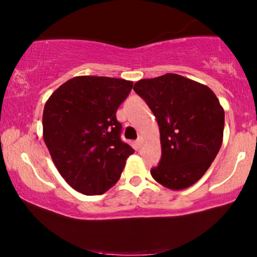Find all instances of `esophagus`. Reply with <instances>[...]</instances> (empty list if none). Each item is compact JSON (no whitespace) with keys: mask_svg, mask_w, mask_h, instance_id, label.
I'll use <instances>...</instances> for the list:
<instances>
[{"mask_svg":"<svg viewBox=\"0 0 257 257\" xmlns=\"http://www.w3.org/2000/svg\"><path fill=\"white\" fill-rule=\"evenodd\" d=\"M141 144H143V138L139 137V138H138V140H137V146H138V147H140V146H141Z\"/></svg>","mask_w":257,"mask_h":257,"instance_id":"esophagus-1","label":"esophagus"}]
</instances>
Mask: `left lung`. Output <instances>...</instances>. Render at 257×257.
<instances>
[{
  "label": "left lung",
  "instance_id": "1",
  "mask_svg": "<svg viewBox=\"0 0 257 257\" xmlns=\"http://www.w3.org/2000/svg\"><path fill=\"white\" fill-rule=\"evenodd\" d=\"M157 118L162 158L152 178L173 191L188 188L204 175L223 140L225 111L205 84L176 73L134 84Z\"/></svg>",
  "mask_w": 257,
  "mask_h": 257
}]
</instances>
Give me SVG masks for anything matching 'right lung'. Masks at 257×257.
I'll return each instance as SVG.
<instances>
[{
  "label": "right lung",
  "mask_w": 257,
  "mask_h": 257,
  "mask_svg": "<svg viewBox=\"0 0 257 257\" xmlns=\"http://www.w3.org/2000/svg\"><path fill=\"white\" fill-rule=\"evenodd\" d=\"M132 81L76 76L46 101L43 140L58 172L73 190L96 196L116 185L134 153L120 140L116 118Z\"/></svg>",
  "instance_id": "right-lung-1"
}]
</instances>
